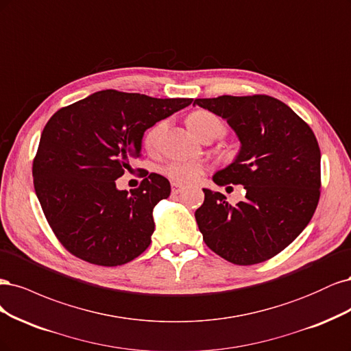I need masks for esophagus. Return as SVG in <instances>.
I'll list each match as a JSON object with an SVG mask.
<instances>
[{"label":"esophagus","mask_w":351,"mask_h":351,"mask_svg":"<svg viewBox=\"0 0 351 351\" xmlns=\"http://www.w3.org/2000/svg\"><path fill=\"white\" fill-rule=\"evenodd\" d=\"M182 189H184V186L180 185V184H172V194H179V192H182Z\"/></svg>","instance_id":"1"}]
</instances>
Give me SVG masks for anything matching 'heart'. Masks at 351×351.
I'll use <instances>...</instances> for the list:
<instances>
[{
    "label": "heart",
    "mask_w": 351,
    "mask_h": 351,
    "mask_svg": "<svg viewBox=\"0 0 351 351\" xmlns=\"http://www.w3.org/2000/svg\"><path fill=\"white\" fill-rule=\"evenodd\" d=\"M185 122H186L188 130L194 134L195 137H198L201 132H204L206 130H210V128H217L223 131V125L219 121V118L214 117L208 110L198 109V110L191 112V114L186 117ZM163 127L165 123L159 122L144 134L143 144L147 150H153L157 145V141H159ZM206 171L207 167L201 162H195V160H184V162L175 160V162H169L162 167V173L176 184L195 182L197 179H199V176L206 173Z\"/></svg>",
    "instance_id": "b5f03b06"
}]
</instances>
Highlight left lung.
Instances as JSON below:
<instances>
[{
	"instance_id": "left-lung-1",
	"label": "left lung",
	"mask_w": 351,
	"mask_h": 351,
	"mask_svg": "<svg viewBox=\"0 0 351 351\" xmlns=\"http://www.w3.org/2000/svg\"><path fill=\"white\" fill-rule=\"evenodd\" d=\"M194 105L228 121L241 141L233 163L213 180L246 191L232 206L220 192L202 189L204 202L195 211L202 239L229 263H264L296 239L318 206V141L306 122L271 96H219Z\"/></svg>"
}]
</instances>
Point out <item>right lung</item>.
Listing matches in <instances>:
<instances>
[{
    "mask_svg": "<svg viewBox=\"0 0 351 351\" xmlns=\"http://www.w3.org/2000/svg\"><path fill=\"white\" fill-rule=\"evenodd\" d=\"M191 104L101 90L51 117L32 173L45 217L66 251L117 267L149 247L153 208L171 195V184L147 172L138 188L119 191L117 179L140 157L145 130Z\"/></svg>",
    "mask_w": 351,
    "mask_h": 351,
    "instance_id": "right-lung-1",
    "label": "right lung"
}]
</instances>
